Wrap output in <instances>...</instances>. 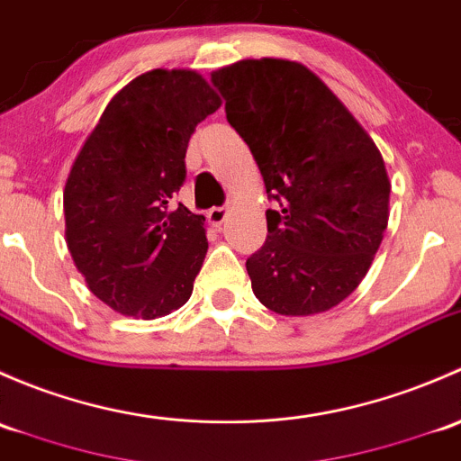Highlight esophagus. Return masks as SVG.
I'll list each match as a JSON object with an SVG mask.
<instances>
[{
	"label": "esophagus",
	"instance_id": "obj_1",
	"mask_svg": "<svg viewBox=\"0 0 461 461\" xmlns=\"http://www.w3.org/2000/svg\"><path fill=\"white\" fill-rule=\"evenodd\" d=\"M226 215H229V208H226V206H215V208H211V211L206 212V217H208V221H211V226H221V224H224Z\"/></svg>",
	"mask_w": 461,
	"mask_h": 461
}]
</instances>
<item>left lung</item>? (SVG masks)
I'll use <instances>...</instances> for the list:
<instances>
[{"label": "left lung", "mask_w": 461, "mask_h": 461, "mask_svg": "<svg viewBox=\"0 0 461 461\" xmlns=\"http://www.w3.org/2000/svg\"><path fill=\"white\" fill-rule=\"evenodd\" d=\"M211 82L279 203L246 259L255 297L279 315L329 311L359 286L386 230L391 182L377 146L297 61L244 59Z\"/></svg>", "instance_id": "8db88e82"}]
</instances>
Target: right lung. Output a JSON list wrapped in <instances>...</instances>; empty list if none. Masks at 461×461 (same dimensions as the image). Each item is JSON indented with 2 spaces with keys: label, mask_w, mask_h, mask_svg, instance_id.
I'll list each match as a JSON object with an SVG mask.
<instances>
[{
  "label": "right lung",
  "mask_w": 461,
  "mask_h": 461,
  "mask_svg": "<svg viewBox=\"0 0 461 461\" xmlns=\"http://www.w3.org/2000/svg\"><path fill=\"white\" fill-rule=\"evenodd\" d=\"M220 106L195 70H150L111 99L70 168L66 244L90 293L122 315L155 320L191 297L206 217L175 195L195 126Z\"/></svg>",
  "instance_id": "obj_1"
}]
</instances>
